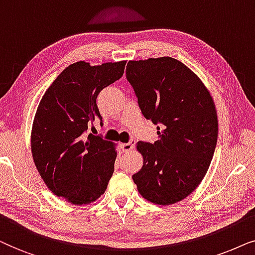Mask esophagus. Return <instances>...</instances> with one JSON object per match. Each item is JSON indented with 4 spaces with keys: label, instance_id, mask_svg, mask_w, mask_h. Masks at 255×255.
I'll return each mask as SVG.
<instances>
[{
    "label": "esophagus",
    "instance_id": "obj_1",
    "mask_svg": "<svg viewBox=\"0 0 255 255\" xmlns=\"http://www.w3.org/2000/svg\"><path fill=\"white\" fill-rule=\"evenodd\" d=\"M134 145H135V140H131V141L128 142V143H121L120 144V148L124 151H129V150H131V149L134 148Z\"/></svg>",
    "mask_w": 255,
    "mask_h": 255
}]
</instances>
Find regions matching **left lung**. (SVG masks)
<instances>
[{
  "mask_svg": "<svg viewBox=\"0 0 255 255\" xmlns=\"http://www.w3.org/2000/svg\"><path fill=\"white\" fill-rule=\"evenodd\" d=\"M126 77L158 134L154 143H136L143 165L133 181L147 201L175 204L208 172L218 137L215 103L199 77L171 57L129 60Z\"/></svg>",
  "mask_w": 255,
  "mask_h": 255,
  "instance_id": "1",
  "label": "left lung"
}]
</instances>
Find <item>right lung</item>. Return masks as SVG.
<instances>
[{
    "label": "right lung",
    "instance_id": "obj_1",
    "mask_svg": "<svg viewBox=\"0 0 255 255\" xmlns=\"http://www.w3.org/2000/svg\"><path fill=\"white\" fill-rule=\"evenodd\" d=\"M126 60L71 64L54 79L33 118L31 152L47 188L71 204L96 202L114 172L113 142L86 130L100 120L98 94L122 77Z\"/></svg>",
    "mask_w": 255,
    "mask_h": 255
}]
</instances>
